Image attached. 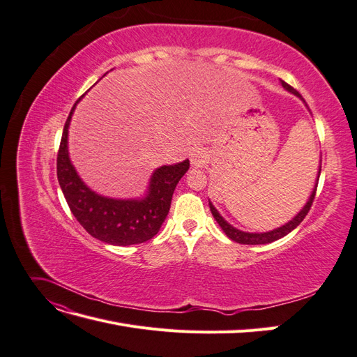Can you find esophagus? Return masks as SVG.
<instances>
[{"mask_svg":"<svg viewBox=\"0 0 357 357\" xmlns=\"http://www.w3.org/2000/svg\"><path fill=\"white\" fill-rule=\"evenodd\" d=\"M190 160L195 167H202L205 164V160H207V158H205V153L202 152L201 149H197V150H193V152H192Z\"/></svg>","mask_w":357,"mask_h":357,"instance_id":"obj_1","label":"esophagus"}]
</instances>
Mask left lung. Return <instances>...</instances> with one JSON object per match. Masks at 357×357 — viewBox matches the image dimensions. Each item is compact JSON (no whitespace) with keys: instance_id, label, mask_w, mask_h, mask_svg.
<instances>
[{"instance_id":"left-lung-1","label":"left lung","mask_w":357,"mask_h":357,"mask_svg":"<svg viewBox=\"0 0 357 357\" xmlns=\"http://www.w3.org/2000/svg\"><path fill=\"white\" fill-rule=\"evenodd\" d=\"M282 84L284 86V88H286L287 91L294 92L295 95H299V92H298L295 88H291V86L287 84L286 82L282 80ZM320 171H321V167H320V169H319V177H320ZM317 185H319V180H316V188L312 189V193H311V197H310L308 202L305 204V207L299 211V214L296 215V218H295L294 220H290L289 223H286L284 226H282V228H277V229H274V231H271V232H265V234H248V232L238 231V229H235L234 226H231L228 222H226V220L222 218V215L218 213V210H215V208L213 207L211 202H210V210H211V214L214 215V219L218 220V223L220 225V228L223 229V232H225L226 235H228L232 241L240 243V244H250V245H255V244H268V243H273V241H275V240L283 238L284 235H287L289 232L294 231V229L296 228V226H298L302 220L305 219V215L308 214L312 202H314V197H316V192H317Z\"/></svg>"}]
</instances>
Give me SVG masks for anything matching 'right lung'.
Masks as SVG:
<instances>
[{
    "instance_id": "obj_1",
    "label": "right lung",
    "mask_w": 357,
    "mask_h": 357,
    "mask_svg": "<svg viewBox=\"0 0 357 357\" xmlns=\"http://www.w3.org/2000/svg\"><path fill=\"white\" fill-rule=\"evenodd\" d=\"M75 104L63 125L56 158L58 181L71 213L86 232L107 244L132 245L152 240L167 218L172 193L189 169V160L158 168L152 176L149 197L142 201H119L96 195L86 188L68 158V125Z\"/></svg>"
}]
</instances>
